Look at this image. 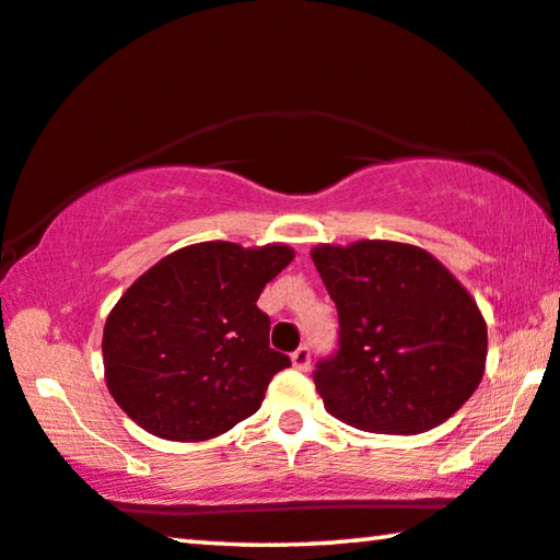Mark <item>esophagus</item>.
<instances>
[{
  "label": "esophagus",
  "instance_id": "1",
  "mask_svg": "<svg viewBox=\"0 0 560 560\" xmlns=\"http://www.w3.org/2000/svg\"><path fill=\"white\" fill-rule=\"evenodd\" d=\"M291 366L296 371H308V366H312V351H308L306 346H301V349L291 353Z\"/></svg>",
  "mask_w": 560,
  "mask_h": 560
}]
</instances>
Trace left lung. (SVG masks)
<instances>
[{"label": "left lung", "instance_id": "obj_1", "mask_svg": "<svg viewBox=\"0 0 560 560\" xmlns=\"http://www.w3.org/2000/svg\"><path fill=\"white\" fill-rule=\"evenodd\" d=\"M339 312V353L314 384L334 419L416 436L451 419L481 384L486 318L436 256L386 238L312 248Z\"/></svg>", "mask_w": 560, "mask_h": 560}]
</instances>
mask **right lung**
Wrapping results in <instances>:
<instances>
[{
	"label": "right lung",
	"instance_id": "1",
	"mask_svg": "<svg viewBox=\"0 0 560 560\" xmlns=\"http://www.w3.org/2000/svg\"><path fill=\"white\" fill-rule=\"evenodd\" d=\"M289 244L176 248L124 291L102 336L104 381L131 421L166 441H209L259 411L289 357L269 349L256 301Z\"/></svg>",
	"mask_w": 560,
	"mask_h": 560
}]
</instances>
